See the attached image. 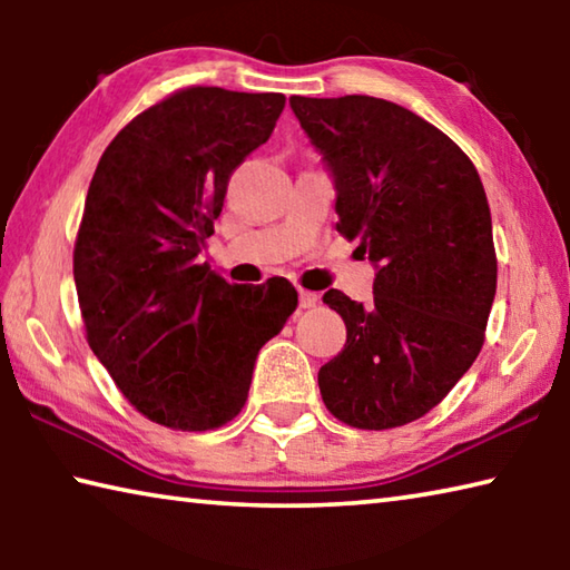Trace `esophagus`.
I'll return each mask as SVG.
<instances>
[{
  "instance_id": "obj_1",
  "label": "esophagus",
  "mask_w": 570,
  "mask_h": 570,
  "mask_svg": "<svg viewBox=\"0 0 570 570\" xmlns=\"http://www.w3.org/2000/svg\"><path fill=\"white\" fill-rule=\"evenodd\" d=\"M316 304H320V294L306 292V288H302V292H298V306H302V308H314Z\"/></svg>"
}]
</instances>
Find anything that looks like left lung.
<instances>
[{
  "label": "left lung",
  "mask_w": 570,
  "mask_h": 570,
  "mask_svg": "<svg viewBox=\"0 0 570 570\" xmlns=\"http://www.w3.org/2000/svg\"><path fill=\"white\" fill-rule=\"evenodd\" d=\"M332 170L336 230L377 268L374 302L330 288L344 350L320 370L336 420H420L470 370L495 298L493 220L472 160L420 115L370 95L288 98Z\"/></svg>",
  "instance_id": "8db88e82"
}]
</instances>
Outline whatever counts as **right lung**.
<instances>
[{"instance_id":"obj_1","label":"right lung","mask_w":570,"mask_h":570,"mask_svg":"<svg viewBox=\"0 0 570 570\" xmlns=\"http://www.w3.org/2000/svg\"><path fill=\"white\" fill-rule=\"evenodd\" d=\"M284 105L282 92L178 90L125 125L95 168L72 254L88 344L125 400L166 428L234 420L258 350L296 308L286 278L240 286L198 264L230 173Z\"/></svg>"}]
</instances>
